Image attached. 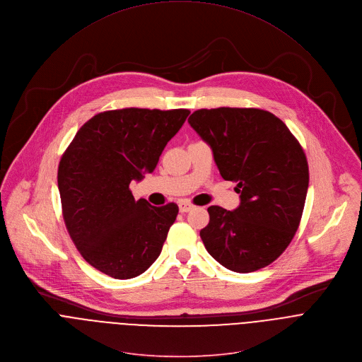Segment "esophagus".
I'll return each mask as SVG.
<instances>
[{
    "label": "esophagus",
    "mask_w": 362,
    "mask_h": 362,
    "mask_svg": "<svg viewBox=\"0 0 362 362\" xmlns=\"http://www.w3.org/2000/svg\"><path fill=\"white\" fill-rule=\"evenodd\" d=\"M194 209V204H192V203H189V202H180L179 203V210L182 211V213H187V211H190V210H193Z\"/></svg>",
    "instance_id": "34e87169"
}]
</instances>
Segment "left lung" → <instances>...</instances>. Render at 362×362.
<instances>
[{
    "label": "left lung",
    "instance_id": "left-lung-1",
    "mask_svg": "<svg viewBox=\"0 0 362 362\" xmlns=\"http://www.w3.org/2000/svg\"><path fill=\"white\" fill-rule=\"evenodd\" d=\"M187 122L242 200L233 211L207 209L210 220L200 230L206 250L235 273L272 264L291 243L304 210L310 176L300 142L281 119L259 107L199 109Z\"/></svg>",
    "mask_w": 362,
    "mask_h": 362
}]
</instances>
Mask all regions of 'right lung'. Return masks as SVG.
I'll return each mask as SVG.
<instances>
[{
  "label": "right lung",
  "instance_id": "obj_1",
  "mask_svg": "<svg viewBox=\"0 0 362 362\" xmlns=\"http://www.w3.org/2000/svg\"><path fill=\"white\" fill-rule=\"evenodd\" d=\"M189 109L124 107L96 113L76 132L58 166L66 230L81 256L100 273L134 279L159 257L179 213L135 200L129 185L153 172Z\"/></svg>",
  "mask_w": 362,
  "mask_h": 362
}]
</instances>
